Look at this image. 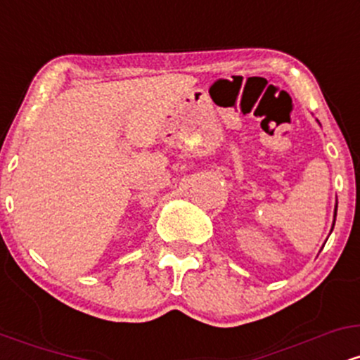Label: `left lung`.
Instances as JSON below:
<instances>
[{"label":"left lung","mask_w":360,"mask_h":360,"mask_svg":"<svg viewBox=\"0 0 360 360\" xmlns=\"http://www.w3.org/2000/svg\"><path fill=\"white\" fill-rule=\"evenodd\" d=\"M335 218H337V203H335V210H333V223H332V230H333V225H335ZM330 230V232H332Z\"/></svg>","instance_id":"left-lung-1"}]
</instances>
